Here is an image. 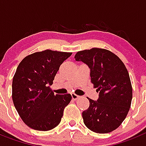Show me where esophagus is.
Masks as SVG:
<instances>
[{
  "label": "esophagus",
  "mask_w": 146,
  "mask_h": 146,
  "mask_svg": "<svg viewBox=\"0 0 146 146\" xmlns=\"http://www.w3.org/2000/svg\"><path fill=\"white\" fill-rule=\"evenodd\" d=\"M71 96H72V98H73V100H77L78 98H80V96H77V95L75 94V93H72Z\"/></svg>",
  "instance_id": "obj_1"
}]
</instances>
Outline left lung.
<instances>
[{"instance_id": "left-lung-1", "label": "left lung", "mask_w": 146, "mask_h": 146, "mask_svg": "<svg viewBox=\"0 0 146 146\" xmlns=\"http://www.w3.org/2000/svg\"><path fill=\"white\" fill-rule=\"evenodd\" d=\"M90 69L91 83L99 98L90 101L82 112L84 123L92 131L105 134L121 125L129 111L132 87L128 70L121 59L110 50L98 48L78 51L74 56Z\"/></svg>"}]
</instances>
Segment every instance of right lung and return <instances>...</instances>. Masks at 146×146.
<instances>
[{
	"mask_svg": "<svg viewBox=\"0 0 146 146\" xmlns=\"http://www.w3.org/2000/svg\"><path fill=\"white\" fill-rule=\"evenodd\" d=\"M71 54L48 49L28 55L19 64L12 81V100L20 117L31 129L49 131L61 122L71 95H54L50 85Z\"/></svg>",
	"mask_w": 146,
	"mask_h": 146,
	"instance_id": "1",
	"label": "right lung"
}]
</instances>
